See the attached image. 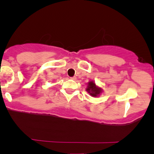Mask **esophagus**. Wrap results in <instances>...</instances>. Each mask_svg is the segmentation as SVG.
<instances>
[{"label": "esophagus", "instance_id": "obj_1", "mask_svg": "<svg viewBox=\"0 0 154 154\" xmlns=\"http://www.w3.org/2000/svg\"><path fill=\"white\" fill-rule=\"evenodd\" d=\"M71 79H72V80H75V79H76V77H75V76H73V77H71Z\"/></svg>", "mask_w": 154, "mask_h": 154}]
</instances>
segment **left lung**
<instances>
[{"mask_svg":"<svg viewBox=\"0 0 154 154\" xmlns=\"http://www.w3.org/2000/svg\"><path fill=\"white\" fill-rule=\"evenodd\" d=\"M86 91L89 93L92 97H97L102 92V89L98 86L96 85L94 81H90L88 83V86L86 88Z\"/></svg>","mask_w":154,"mask_h":154,"instance_id":"obj_1","label":"left lung"}]
</instances>
